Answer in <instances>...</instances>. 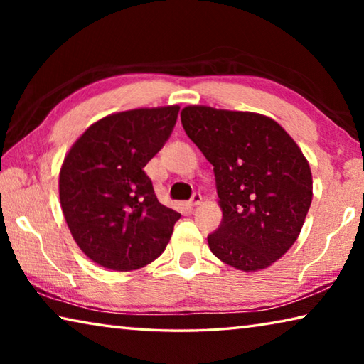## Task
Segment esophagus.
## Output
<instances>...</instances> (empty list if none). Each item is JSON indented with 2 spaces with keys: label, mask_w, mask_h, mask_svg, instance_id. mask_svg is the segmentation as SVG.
I'll return each instance as SVG.
<instances>
[{
  "label": "esophagus",
  "mask_w": 364,
  "mask_h": 364,
  "mask_svg": "<svg viewBox=\"0 0 364 364\" xmlns=\"http://www.w3.org/2000/svg\"><path fill=\"white\" fill-rule=\"evenodd\" d=\"M200 204H202V196L199 193H196L193 196V199H191V202H189V207L193 208V207H197V205H200Z\"/></svg>",
  "instance_id": "esophagus-1"
}]
</instances>
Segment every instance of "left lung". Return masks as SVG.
Wrapping results in <instances>:
<instances>
[{
	"mask_svg": "<svg viewBox=\"0 0 364 364\" xmlns=\"http://www.w3.org/2000/svg\"><path fill=\"white\" fill-rule=\"evenodd\" d=\"M181 123L213 165L223 220L207 237L212 254L241 271L271 267L297 241L311 204L304 152L262 114L188 106Z\"/></svg>",
	"mask_w": 364,
	"mask_h": 364,
	"instance_id": "1",
	"label": "left lung"
}]
</instances>
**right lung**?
Here are the masks:
<instances>
[{
  "label": "right lung",
  "instance_id": "obj_1",
  "mask_svg": "<svg viewBox=\"0 0 364 364\" xmlns=\"http://www.w3.org/2000/svg\"><path fill=\"white\" fill-rule=\"evenodd\" d=\"M180 106L110 114L64 157L59 199L73 241L102 268L133 271L162 254L181 215L160 204L144 167L173 130Z\"/></svg>",
  "mask_w": 364,
  "mask_h": 364
}]
</instances>
